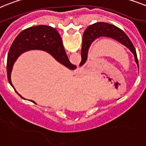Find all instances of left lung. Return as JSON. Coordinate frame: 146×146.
Segmentation results:
<instances>
[{
  "label": "left lung",
  "instance_id": "1",
  "mask_svg": "<svg viewBox=\"0 0 146 146\" xmlns=\"http://www.w3.org/2000/svg\"><path fill=\"white\" fill-rule=\"evenodd\" d=\"M102 37L112 38L126 47L134 55V60L137 65L139 69V63H138L135 48L129 37L126 35L125 32L118 27L104 22H98L90 25L86 29L83 35V46L81 48L82 60L80 63V66H82L86 61L88 58V49L92 43L95 40Z\"/></svg>",
  "mask_w": 146,
  "mask_h": 146
}]
</instances>
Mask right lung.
Returning a JSON list of instances; mask_svg holds the SVG:
<instances>
[{
	"mask_svg": "<svg viewBox=\"0 0 146 146\" xmlns=\"http://www.w3.org/2000/svg\"><path fill=\"white\" fill-rule=\"evenodd\" d=\"M29 50H42L48 52L61 64L70 69L76 68L72 64L66 55L60 35L53 27L46 25H40L27 28L20 33L12 43L7 57V78L9 83L14 88L11 80V74L14 63L21 54ZM18 95L23 98L21 94ZM35 103L33 100H30Z\"/></svg>",
	"mask_w": 146,
	"mask_h": 146,
	"instance_id": "add662e5",
	"label": "right lung"
}]
</instances>
